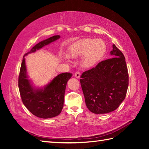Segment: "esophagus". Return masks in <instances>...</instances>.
Returning <instances> with one entry per match:
<instances>
[{
  "label": "esophagus",
  "mask_w": 149,
  "mask_h": 149,
  "mask_svg": "<svg viewBox=\"0 0 149 149\" xmlns=\"http://www.w3.org/2000/svg\"><path fill=\"white\" fill-rule=\"evenodd\" d=\"M80 76H81V73L79 71L76 72V73H74V76L76 78H79L80 77Z\"/></svg>",
  "instance_id": "esophagus-1"
}]
</instances>
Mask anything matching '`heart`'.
<instances>
[{
	"label": "heart",
	"instance_id": "1",
	"mask_svg": "<svg viewBox=\"0 0 149 149\" xmlns=\"http://www.w3.org/2000/svg\"><path fill=\"white\" fill-rule=\"evenodd\" d=\"M106 45L101 39L83 38L75 43L68 51V56L78 58L83 56V65L91 67L100 62L105 55Z\"/></svg>",
	"mask_w": 149,
	"mask_h": 149
}]
</instances>
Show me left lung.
Masks as SVG:
<instances>
[{"instance_id":"obj_1","label":"left lung","mask_w":149,"mask_h":149,"mask_svg":"<svg viewBox=\"0 0 149 149\" xmlns=\"http://www.w3.org/2000/svg\"><path fill=\"white\" fill-rule=\"evenodd\" d=\"M112 58L102 61L81 76L86 105L94 114L116 110L126 96L129 74L125 57L114 44Z\"/></svg>"}]
</instances>
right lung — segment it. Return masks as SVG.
<instances>
[{
    "label": "right lung",
    "instance_id": "obj_1",
    "mask_svg": "<svg viewBox=\"0 0 149 149\" xmlns=\"http://www.w3.org/2000/svg\"><path fill=\"white\" fill-rule=\"evenodd\" d=\"M60 38V35H55L37 43L25 54L22 62L18 82L22 101L31 114L40 118H52L61 113L63 107L66 83L72 74L64 73L58 74L43 89H35L26 75L24 57Z\"/></svg>",
    "mask_w": 149,
    "mask_h": 149
}]
</instances>
